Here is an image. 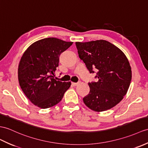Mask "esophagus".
<instances>
[{"label": "esophagus", "instance_id": "34e87169", "mask_svg": "<svg viewBox=\"0 0 148 148\" xmlns=\"http://www.w3.org/2000/svg\"><path fill=\"white\" fill-rule=\"evenodd\" d=\"M80 81L78 82H72V84H73L74 86H77L79 84H80Z\"/></svg>", "mask_w": 148, "mask_h": 148}]
</instances>
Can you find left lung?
Returning <instances> with one entry per match:
<instances>
[{"mask_svg":"<svg viewBox=\"0 0 148 148\" xmlns=\"http://www.w3.org/2000/svg\"><path fill=\"white\" fill-rule=\"evenodd\" d=\"M80 59L90 73L97 71V82H89L90 91L83 98L84 104L95 112H103L117 105L128 91L131 67L122 50L107 41L75 42Z\"/></svg>","mask_w":148,"mask_h":148,"instance_id":"1","label":"left lung"}]
</instances>
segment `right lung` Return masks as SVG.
Returning a JSON list of instances; mask_svg holds the SVG:
<instances>
[{
	"label": "right lung",
	"mask_w": 148,
	"mask_h": 148,
	"mask_svg": "<svg viewBox=\"0 0 148 148\" xmlns=\"http://www.w3.org/2000/svg\"><path fill=\"white\" fill-rule=\"evenodd\" d=\"M73 42L47 38L33 43L21 58L18 80L22 91L30 101L41 108L58 103L71 86V82L54 79L60 55Z\"/></svg>",
	"instance_id": "obj_1"
}]
</instances>
